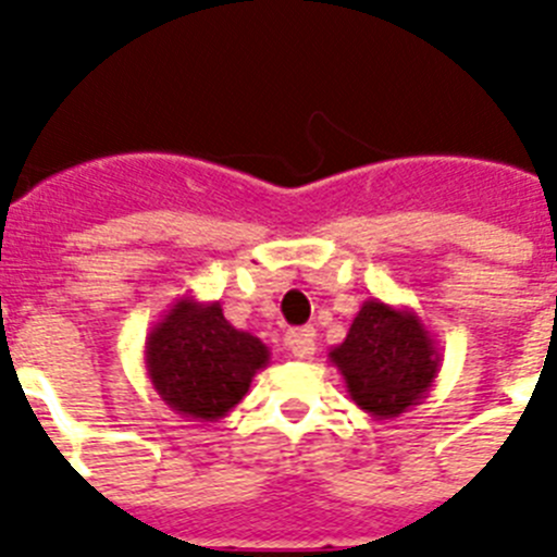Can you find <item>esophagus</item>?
<instances>
[{
  "mask_svg": "<svg viewBox=\"0 0 557 557\" xmlns=\"http://www.w3.org/2000/svg\"><path fill=\"white\" fill-rule=\"evenodd\" d=\"M285 347H288L290 355H294V358H299V360L313 358V352H315V333H313V327L290 330V333L285 335Z\"/></svg>",
  "mask_w": 557,
  "mask_h": 557,
  "instance_id": "1",
  "label": "esophagus"
}]
</instances>
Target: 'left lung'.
Returning <instances> with one entry per match:
<instances>
[{
  "label": "left lung",
  "instance_id": "left-lung-1",
  "mask_svg": "<svg viewBox=\"0 0 557 557\" xmlns=\"http://www.w3.org/2000/svg\"><path fill=\"white\" fill-rule=\"evenodd\" d=\"M349 397L377 422L397 419L422 403L441 369L433 333L413 308L372 297L360 305L347 338L327 352Z\"/></svg>",
  "mask_w": 557,
  "mask_h": 557
}]
</instances>
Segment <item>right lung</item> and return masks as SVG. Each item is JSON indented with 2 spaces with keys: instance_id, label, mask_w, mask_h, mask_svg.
<instances>
[{
  "instance_id": "add662e5",
  "label": "right lung",
  "mask_w": 557,
  "mask_h": 557,
  "mask_svg": "<svg viewBox=\"0 0 557 557\" xmlns=\"http://www.w3.org/2000/svg\"><path fill=\"white\" fill-rule=\"evenodd\" d=\"M144 363L152 388L174 413L219 422L269 366V347L224 319L219 302L188 297L172 305L147 335Z\"/></svg>"
}]
</instances>
